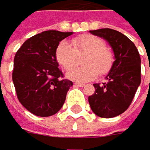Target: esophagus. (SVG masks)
<instances>
[{
	"label": "esophagus",
	"mask_w": 150,
	"mask_h": 150,
	"mask_svg": "<svg viewBox=\"0 0 150 150\" xmlns=\"http://www.w3.org/2000/svg\"><path fill=\"white\" fill-rule=\"evenodd\" d=\"M74 85L77 86V87H84V86H85V84H83V83H74Z\"/></svg>",
	"instance_id": "1"
}]
</instances>
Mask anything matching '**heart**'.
<instances>
[{"label":"heart","instance_id":"obj_1","mask_svg":"<svg viewBox=\"0 0 150 150\" xmlns=\"http://www.w3.org/2000/svg\"><path fill=\"white\" fill-rule=\"evenodd\" d=\"M86 55L83 58L85 67L73 68L78 62L79 56ZM55 58L58 63L67 73V77L76 82H88L95 79L99 73L106 74L112 68L114 58L109 49L105 47L103 40L91 34H84L74 38L69 43L60 42L55 51Z\"/></svg>","mask_w":150,"mask_h":150}]
</instances>
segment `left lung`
<instances>
[{
  "label": "left lung",
  "instance_id": "8db88e82",
  "mask_svg": "<svg viewBox=\"0 0 150 150\" xmlns=\"http://www.w3.org/2000/svg\"><path fill=\"white\" fill-rule=\"evenodd\" d=\"M93 35L106 40L113 49L115 62L105 76L106 82L93 84L95 92L88 103L95 115L110 119L125 112L141 83V59L132 41L112 29L90 30Z\"/></svg>",
  "mask_w": 150,
  "mask_h": 150
}]
</instances>
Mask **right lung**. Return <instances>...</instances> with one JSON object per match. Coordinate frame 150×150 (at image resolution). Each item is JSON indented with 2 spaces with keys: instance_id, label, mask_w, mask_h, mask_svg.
Here are the masks:
<instances>
[{
  "instance_id": "add662e5",
  "label": "right lung",
  "mask_w": 150,
  "mask_h": 150,
  "mask_svg": "<svg viewBox=\"0 0 150 150\" xmlns=\"http://www.w3.org/2000/svg\"><path fill=\"white\" fill-rule=\"evenodd\" d=\"M73 33L45 30L25 41L14 59L12 78L18 101L38 117L59 111L73 82L62 79L55 51L62 40Z\"/></svg>"
}]
</instances>
